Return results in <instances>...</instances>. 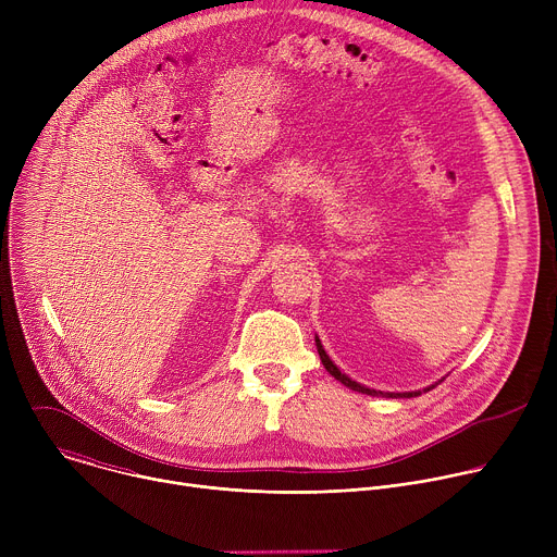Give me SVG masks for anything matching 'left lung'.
I'll use <instances>...</instances> for the list:
<instances>
[{
	"label": "left lung",
	"instance_id": "left-lung-1",
	"mask_svg": "<svg viewBox=\"0 0 557 557\" xmlns=\"http://www.w3.org/2000/svg\"><path fill=\"white\" fill-rule=\"evenodd\" d=\"M314 344H317V352H320V359H322V363H324V368L337 379V381H342L346 387H350V389H355V392H361V394H370V396H387V399H410V396H421L423 392H430L432 387H436L438 383H443L445 381V376H441L438 381H432L430 385H425V387H421V389H410V392H385V389H376V387H368V385H363V383H359V381H355V379H350L333 359H331V355L324 350V344H322V339L314 335Z\"/></svg>",
	"mask_w": 557,
	"mask_h": 557
}]
</instances>
